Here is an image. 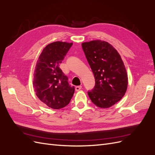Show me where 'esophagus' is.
I'll list each match as a JSON object with an SVG mask.
<instances>
[{"label":"esophagus","instance_id":"obj_1","mask_svg":"<svg viewBox=\"0 0 155 155\" xmlns=\"http://www.w3.org/2000/svg\"><path fill=\"white\" fill-rule=\"evenodd\" d=\"M81 87H82L81 86V85H79V86H76L75 87V91H80L81 89Z\"/></svg>","mask_w":155,"mask_h":155}]
</instances>
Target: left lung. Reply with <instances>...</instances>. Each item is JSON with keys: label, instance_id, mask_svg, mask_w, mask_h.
Here are the masks:
<instances>
[{"label": "left lung", "instance_id": "8db88e82", "mask_svg": "<svg viewBox=\"0 0 155 155\" xmlns=\"http://www.w3.org/2000/svg\"><path fill=\"white\" fill-rule=\"evenodd\" d=\"M95 85L87 92L93 103L109 108L121 100L127 87V75L121 56L110 44L95 40L82 43Z\"/></svg>", "mask_w": 155, "mask_h": 155}]
</instances>
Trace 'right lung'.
<instances>
[{"instance_id": "add662e5", "label": "right lung", "mask_w": 155, "mask_h": 155, "mask_svg": "<svg viewBox=\"0 0 155 155\" xmlns=\"http://www.w3.org/2000/svg\"><path fill=\"white\" fill-rule=\"evenodd\" d=\"M73 43L56 41L47 45L40 54L33 74V87L39 99L53 109L67 106L75 88L59 68Z\"/></svg>"}]
</instances>
